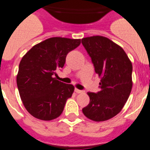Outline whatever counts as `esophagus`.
<instances>
[{
	"mask_svg": "<svg viewBox=\"0 0 150 150\" xmlns=\"http://www.w3.org/2000/svg\"><path fill=\"white\" fill-rule=\"evenodd\" d=\"M75 93H82V90H80V89H76V88H75Z\"/></svg>",
	"mask_w": 150,
	"mask_h": 150,
	"instance_id": "esophagus-1",
	"label": "esophagus"
}]
</instances>
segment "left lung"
Instances as JSON below:
<instances>
[{"label":"left lung","instance_id":"1","mask_svg":"<svg viewBox=\"0 0 150 150\" xmlns=\"http://www.w3.org/2000/svg\"><path fill=\"white\" fill-rule=\"evenodd\" d=\"M82 43L100 78V91L88 93L89 103L82 112L94 121H107L121 111L129 97L132 64L125 50L107 37H86Z\"/></svg>","mask_w":150,"mask_h":150}]
</instances>
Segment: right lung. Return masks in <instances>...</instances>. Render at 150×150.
Segmentation results:
<instances>
[{"label":"right lung","instance_id":"obj_1","mask_svg":"<svg viewBox=\"0 0 150 150\" xmlns=\"http://www.w3.org/2000/svg\"><path fill=\"white\" fill-rule=\"evenodd\" d=\"M81 40L52 37L36 44L20 61L17 86L25 109L34 117L50 121L63 112L75 87L54 78L64 67L67 54Z\"/></svg>","mask_w":150,"mask_h":150}]
</instances>
